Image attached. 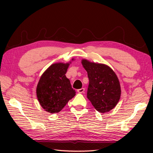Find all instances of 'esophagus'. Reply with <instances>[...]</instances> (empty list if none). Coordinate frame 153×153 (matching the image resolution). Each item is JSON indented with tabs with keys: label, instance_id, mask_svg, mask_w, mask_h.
I'll return each mask as SVG.
<instances>
[{
	"label": "esophagus",
	"instance_id": "obj_1",
	"mask_svg": "<svg viewBox=\"0 0 153 153\" xmlns=\"http://www.w3.org/2000/svg\"><path fill=\"white\" fill-rule=\"evenodd\" d=\"M84 91H85V89L84 88L77 89V93H83Z\"/></svg>",
	"mask_w": 153,
	"mask_h": 153
}]
</instances>
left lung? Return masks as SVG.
I'll list each match as a JSON object with an SVG mask.
<instances>
[{"label": "left lung", "instance_id": "1", "mask_svg": "<svg viewBox=\"0 0 153 153\" xmlns=\"http://www.w3.org/2000/svg\"><path fill=\"white\" fill-rule=\"evenodd\" d=\"M82 64L89 80L87 99L98 112H108L116 106L121 96L118 77L106 64L92 62L86 59H82Z\"/></svg>", "mask_w": 153, "mask_h": 153}]
</instances>
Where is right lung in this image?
I'll list each match as a JSON object with an SVG mask.
<instances>
[{
	"instance_id": "add662e5",
	"label": "right lung",
	"mask_w": 153,
	"mask_h": 153,
	"mask_svg": "<svg viewBox=\"0 0 153 153\" xmlns=\"http://www.w3.org/2000/svg\"><path fill=\"white\" fill-rule=\"evenodd\" d=\"M70 64L71 62L53 64L41 75L36 93L39 102L45 111L51 114L59 112L76 95V91L65 75Z\"/></svg>"
}]
</instances>
